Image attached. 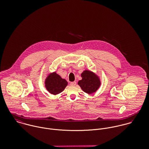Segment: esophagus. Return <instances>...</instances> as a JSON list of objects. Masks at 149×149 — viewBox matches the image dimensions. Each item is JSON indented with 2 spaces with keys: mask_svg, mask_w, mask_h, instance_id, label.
I'll use <instances>...</instances> for the list:
<instances>
[{
  "mask_svg": "<svg viewBox=\"0 0 149 149\" xmlns=\"http://www.w3.org/2000/svg\"><path fill=\"white\" fill-rule=\"evenodd\" d=\"M70 84V85H72V86H75V85H76V81L71 82Z\"/></svg>",
  "mask_w": 149,
  "mask_h": 149,
  "instance_id": "1",
  "label": "esophagus"
}]
</instances>
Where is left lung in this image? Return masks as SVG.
<instances>
[{
  "instance_id": "obj_1",
  "label": "left lung",
  "mask_w": 149,
  "mask_h": 149,
  "mask_svg": "<svg viewBox=\"0 0 149 149\" xmlns=\"http://www.w3.org/2000/svg\"><path fill=\"white\" fill-rule=\"evenodd\" d=\"M82 80H80L78 84L85 92L91 94L97 91L100 85L99 78L92 72L84 71L81 74Z\"/></svg>"
}]
</instances>
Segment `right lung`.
Segmentation results:
<instances>
[{
	"mask_svg": "<svg viewBox=\"0 0 149 149\" xmlns=\"http://www.w3.org/2000/svg\"><path fill=\"white\" fill-rule=\"evenodd\" d=\"M67 84V81L55 72L50 74L45 81V86L47 90L53 95H57L63 92Z\"/></svg>",
	"mask_w": 149,
	"mask_h": 149,
	"instance_id": "add662e5",
	"label": "right lung"
}]
</instances>
